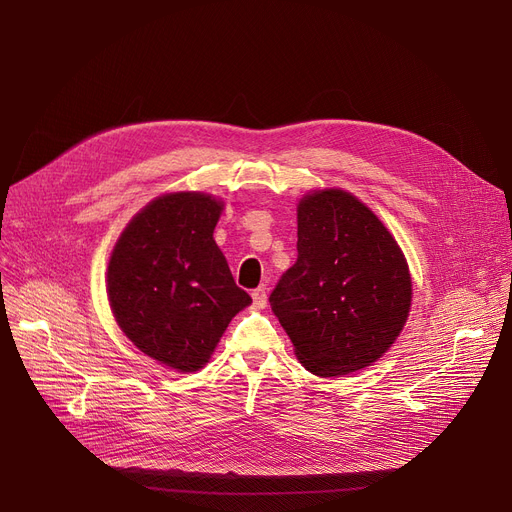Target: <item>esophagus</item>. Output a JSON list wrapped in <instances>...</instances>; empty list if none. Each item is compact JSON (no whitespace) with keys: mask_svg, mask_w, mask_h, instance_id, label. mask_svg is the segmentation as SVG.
Masks as SVG:
<instances>
[{"mask_svg":"<svg viewBox=\"0 0 512 512\" xmlns=\"http://www.w3.org/2000/svg\"><path fill=\"white\" fill-rule=\"evenodd\" d=\"M251 297H253V303H255V307L263 309V307L267 305V292H265V288H263V286L255 288V290L251 292Z\"/></svg>","mask_w":512,"mask_h":512,"instance_id":"1","label":"esophagus"}]
</instances>
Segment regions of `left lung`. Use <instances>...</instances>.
Instances as JSON below:
<instances>
[{"instance_id": "8db88e82", "label": "left lung", "mask_w": 512, "mask_h": 512, "mask_svg": "<svg viewBox=\"0 0 512 512\" xmlns=\"http://www.w3.org/2000/svg\"><path fill=\"white\" fill-rule=\"evenodd\" d=\"M299 257L270 303L315 375L332 378L378 361L407 324L411 274L388 228L340 188L305 195L297 207Z\"/></svg>"}]
</instances>
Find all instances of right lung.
Masks as SVG:
<instances>
[{
	"label": "right lung",
	"instance_id": "right-lung-1",
	"mask_svg": "<svg viewBox=\"0 0 512 512\" xmlns=\"http://www.w3.org/2000/svg\"><path fill=\"white\" fill-rule=\"evenodd\" d=\"M222 209L205 193L161 195L130 220L107 265L118 326L176 371L201 369L232 317L251 305L213 240Z\"/></svg>",
	"mask_w": 512,
	"mask_h": 512
}]
</instances>
